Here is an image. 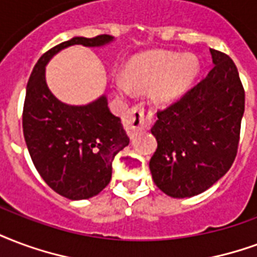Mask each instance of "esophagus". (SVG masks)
Wrapping results in <instances>:
<instances>
[{
	"label": "esophagus",
	"mask_w": 257,
	"mask_h": 257,
	"mask_svg": "<svg viewBox=\"0 0 257 257\" xmlns=\"http://www.w3.org/2000/svg\"><path fill=\"white\" fill-rule=\"evenodd\" d=\"M154 111L144 110L140 106H134L129 109L128 114L123 118V126L128 131L129 135H134L138 129L147 128L150 123L153 122Z\"/></svg>",
	"instance_id": "obj_1"
}]
</instances>
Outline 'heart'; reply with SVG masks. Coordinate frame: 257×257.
Instances as JSON below:
<instances>
[{"instance_id":"heart-1","label":"heart","mask_w":257,"mask_h":257,"mask_svg":"<svg viewBox=\"0 0 257 257\" xmlns=\"http://www.w3.org/2000/svg\"><path fill=\"white\" fill-rule=\"evenodd\" d=\"M199 73V61L192 54L173 51H150L134 57L125 66L123 76L113 77V87L122 96L132 91H150L158 104L172 103L193 84Z\"/></svg>"}]
</instances>
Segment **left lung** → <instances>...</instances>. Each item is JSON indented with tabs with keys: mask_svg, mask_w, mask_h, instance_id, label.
<instances>
[{
	"mask_svg": "<svg viewBox=\"0 0 257 257\" xmlns=\"http://www.w3.org/2000/svg\"><path fill=\"white\" fill-rule=\"evenodd\" d=\"M214 68L169 107L158 111L151 132L158 142L150 161L157 187L172 197L196 196L234 162L245 91L227 54L210 49Z\"/></svg>",
	"mask_w": 257,
	"mask_h": 257,
	"instance_id": "8db88e82",
	"label": "left lung"
}]
</instances>
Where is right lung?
I'll return each mask as SVG.
<instances>
[{
  "instance_id": "obj_1",
  "label": "right lung",
  "mask_w": 257,
  "mask_h": 257,
  "mask_svg": "<svg viewBox=\"0 0 257 257\" xmlns=\"http://www.w3.org/2000/svg\"><path fill=\"white\" fill-rule=\"evenodd\" d=\"M111 41L110 35H98L62 42L38 60L28 80L23 107L28 153L47 185L70 200L90 199L107 187L114 157L128 146L129 138L104 95L85 106L57 99L46 84L45 66L68 46L96 47Z\"/></svg>"
}]
</instances>
